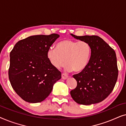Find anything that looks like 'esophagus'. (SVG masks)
I'll use <instances>...</instances> for the list:
<instances>
[{"label":"esophagus","instance_id":"obj_1","mask_svg":"<svg viewBox=\"0 0 126 126\" xmlns=\"http://www.w3.org/2000/svg\"><path fill=\"white\" fill-rule=\"evenodd\" d=\"M68 77V76L65 73H62V79H63V80H65Z\"/></svg>","mask_w":126,"mask_h":126}]
</instances>
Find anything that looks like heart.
I'll list each match as a JSON object with an SVG mask.
<instances>
[{
    "label": "heart",
    "instance_id": "heart-1",
    "mask_svg": "<svg viewBox=\"0 0 126 126\" xmlns=\"http://www.w3.org/2000/svg\"><path fill=\"white\" fill-rule=\"evenodd\" d=\"M91 54L92 47L87 41L64 39L57 44L56 48L49 47L46 56L55 68H60L65 61L66 71L80 72L88 65Z\"/></svg>",
    "mask_w": 126,
    "mask_h": 126
}]
</instances>
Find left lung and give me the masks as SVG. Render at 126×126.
I'll return each mask as SVG.
<instances>
[{
  "label": "left lung",
  "mask_w": 126,
  "mask_h": 126,
  "mask_svg": "<svg viewBox=\"0 0 126 126\" xmlns=\"http://www.w3.org/2000/svg\"><path fill=\"white\" fill-rule=\"evenodd\" d=\"M71 35L88 42L92 47V54L85 69L73 76L77 84L76 88L70 91V95L80 104L101 102L112 92L118 79L115 51L99 36Z\"/></svg>",
  "instance_id": "1"
}]
</instances>
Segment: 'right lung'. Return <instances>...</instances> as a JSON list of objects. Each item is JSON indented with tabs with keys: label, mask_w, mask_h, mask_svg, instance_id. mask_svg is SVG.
Segmentation results:
<instances>
[{
	"label": "right lung",
	"mask_w": 126,
	"mask_h": 126,
	"mask_svg": "<svg viewBox=\"0 0 126 126\" xmlns=\"http://www.w3.org/2000/svg\"><path fill=\"white\" fill-rule=\"evenodd\" d=\"M58 34L32 35L19 41L10 54L8 77L15 92L29 103L44 100L61 78L50 63L46 53Z\"/></svg>",
	"instance_id": "1"
}]
</instances>
